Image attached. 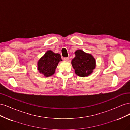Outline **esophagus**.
<instances>
[{"label":"esophagus","mask_w":130,"mask_h":130,"mask_svg":"<svg viewBox=\"0 0 130 130\" xmlns=\"http://www.w3.org/2000/svg\"><path fill=\"white\" fill-rule=\"evenodd\" d=\"M63 60H64V61H68L69 60V58H68V57H64Z\"/></svg>","instance_id":"esophagus-1"}]
</instances>
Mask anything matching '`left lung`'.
Returning <instances> with one entry per match:
<instances>
[{
  "mask_svg": "<svg viewBox=\"0 0 130 130\" xmlns=\"http://www.w3.org/2000/svg\"><path fill=\"white\" fill-rule=\"evenodd\" d=\"M75 57L72 61L75 72L81 77L87 76L95 68V60L90 54H86L82 50L76 51Z\"/></svg>",
  "mask_w": 130,
  "mask_h": 130,
  "instance_id": "obj_1",
  "label": "left lung"
}]
</instances>
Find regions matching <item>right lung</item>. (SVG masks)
Masks as SVG:
<instances>
[{
  "mask_svg": "<svg viewBox=\"0 0 130 130\" xmlns=\"http://www.w3.org/2000/svg\"><path fill=\"white\" fill-rule=\"evenodd\" d=\"M62 61L61 55L49 50L38 62V69L41 73L48 77L52 76L55 72L58 62Z\"/></svg>",
  "mask_w": 130,
  "mask_h": 130,
  "instance_id": "right-lung-1",
  "label": "right lung"
}]
</instances>
